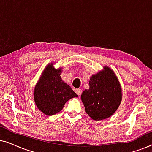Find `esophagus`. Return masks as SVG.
I'll return each mask as SVG.
<instances>
[{"mask_svg":"<svg viewBox=\"0 0 152 152\" xmlns=\"http://www.w3.org/2000/svg\"><path fill=\"white\" fill-rule=\"evenodd\" d=\"M76 94L78 95V96H80L82 94V90L81 89H76Z\"/></svg>","mask_w":152,"mask_h":152,"instance_id":"obj_1","label":"esophagus"}]
</instances>
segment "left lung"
Returning <instances> with one entry per match:
<instances>
[{
  "instance_id": "obj_1",
  "label": "left lung",
  "mask_w": 152,
  "mask_h": 152,
  "mask_svg": "<svg viewBox=\"0 0 152 152\" xmlns=\"http://www.w3.org/2000/svg\"><path fill=\"white\" fill-rule=\"evenodd\" d=\"M90 88L81 94L86 112L92 120L108 118L117 110L122 99L120 83L114 71L104 66L90 78Z\"/></svg>"
}]
</instances>
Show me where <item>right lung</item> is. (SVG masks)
Listing matches in <instances>:
<instances>
[{"mask_svg": "<svg viewBox=\"0 0 152 152\" xmlns=\"http://www.w3.org/2000/svg\"><path fill=\"white\" fill-rule=\"evenodd\" d=\"M53 65V62H50L44 68L33 92L37 108L49 116L61 111L70 99L78 97L70 86L62 80V68L56 69Z\"/></svg>", "mask_w": 152, "mask_h": 152, "instance_id": "add662e5", "label": "right lung"}]
</instances>
